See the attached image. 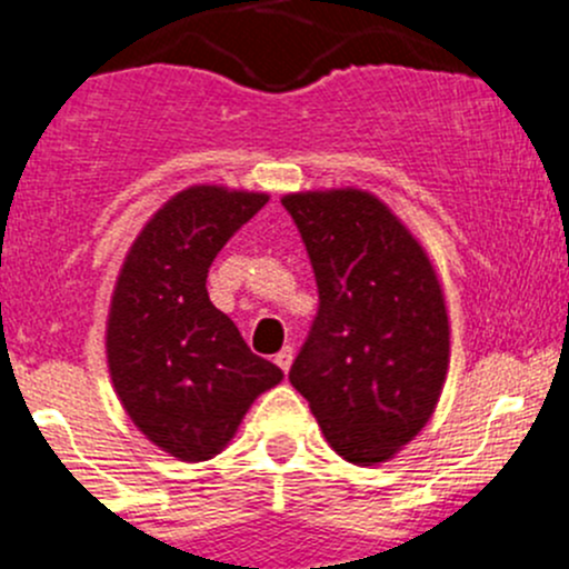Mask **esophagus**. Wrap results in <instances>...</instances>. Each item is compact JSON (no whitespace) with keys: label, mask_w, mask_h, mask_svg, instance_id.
Instances as JSON below:
<instances>
[{"label":"esophagus","mask_w":569,"mask_h":569,"mask_svg":"<svg viewBox=\"0 0 569 569\" xmlns=\"http://www.w3.org/2000/svg\"><path fill=\"white\" fill-rule=\"evenodd\" d=\"M291 360H295V349L291 347H283L278 355H274V363L280 366V371H283V375L291 369Z\"/></svg>","instance_id":"esophagus-1"}]
</instances>
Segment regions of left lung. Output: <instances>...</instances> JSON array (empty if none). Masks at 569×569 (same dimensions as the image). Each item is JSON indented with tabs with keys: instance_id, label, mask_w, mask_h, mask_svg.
<instances>
[{
	"instance_id": "obj_1",
	"label": "left lung",
	"mask_w": 569,
	"mask_h": 569,
	"mask_svg": "<svg viewBox=\"0 0 569 569\" xmlns=\"http://www.w3.org/2000/svg\"><path fill=\"white\" fill-rule=\"evenodd\" d=\"M319 289L289 371L347 462L391 460L432 418L449 369V317L427 252L360 189L286 194Z\"/></svg>"
}]
</instances>
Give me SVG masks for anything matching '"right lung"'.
<instances>
[{
	"instance_id": "1",
	"label": "right lung",
	"mask_w": 569,
	"mask_h": 569,
	"mask_svg": "<svg viewBox=\"0 0 569 569\" xmlns=\"http://www.w3.org/2000/svg\"><path fill=\"white\" fill-rule=\"evenodd\" d=\"M267 200L206 183L183 189L148 220L114 283L112 386L137 429L183 462L220 455L256 396L283 380L206 291L217 252Z\"/></svg>"
}]
</instances>
